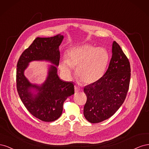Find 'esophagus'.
I'll list each match as a JSON object with an SVG mask.
<instances>
[{
  "mask_svg": "<svg viewBox=\"0 0 149 149\" xmlns=\"http://www.w3.org/2000/svg\"><path fill=\"white\" fill-rule=\"evenodd\" d=\"M74 91H75V93H78L79 91H80V88L78 86H75L74 87Z\"/></svg>",
  "mask_w": 149,
  "mask_h": 149,
  "instance_id": "1",
  "label": "esophagus"
}]
</instances>
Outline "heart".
Segmentation results:
<instances>
[{"instance_id":"1","label":"heart","mask_w":149,"mask_h":149,"mask_svg":"<svg viewBox=\"0 0 149 149\" xmlns=\"http://www.w3.org/2000/svg\"><path fill=\"white\" fill-rule=\"evenodd\" d=\"M109 61V53L106 49L83 45L69 49L66 60L61 63L60 70L67 77L76 68V75L82 83L93 84L100 80L104 74Z\"/></svg>"}]
</instances>
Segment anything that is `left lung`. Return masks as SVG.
<instances>
[{
  "label": "left lung",
  "instance_id": "left-lung-1",
  "mask_svg": "<svg viewBox=\"0 0 149 149\" xmlns=\"http://www.w3.org/2000/svg\"><path fill=\"white\" fill-rule=\"evenodd\" d=\"M130 66L118 43L113 42L107 70L97 81L84 88L87 101L84 116L91 123H99L113 115L123 104L129 89Z\"/></svg>",
  "mask_w": 149,
  "mask_h": 149
}]
</instances>
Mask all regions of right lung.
Listing matches in <instances>:
<instances>
[{
    "label": "right lung",
    "mask_w": 149,
    "mask_h": 149,
    "mask_svg": "<svg viewBox=\"0 0 149 149\" xmlns=\"http://www.w3.org/2000/svg\"><path fill=\"white\" fill-rule=\"evenodd\" d=\"M63 38L60 34L36 38L22 53L17 65V89L21 100L31 114L45 122L59 118L63 102L74 94L73 83L61 80L57 74L60 58L59 46ZM33 61H46L52 64L49 67L46 80L40 85L31 84L24 74L29 63Z\"/></svg>",
    "instance_id": "obj_1"
}]
</instances>
